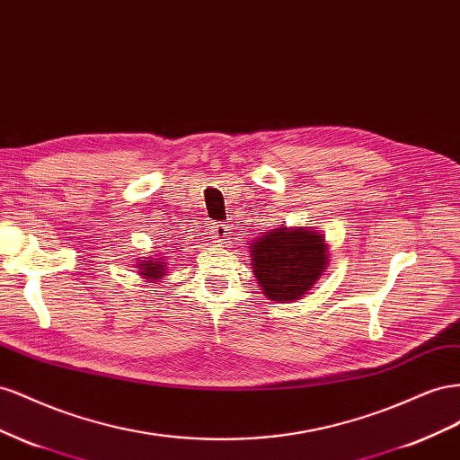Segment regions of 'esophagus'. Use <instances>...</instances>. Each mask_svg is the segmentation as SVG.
<instances>
[{"label": "esophagus", "mask_w": 460, "mask_h": 460, "mask_svg": "<svg viewBox=\"0 0 460 460\" xmlns=\"http://www.w3.org/2000/svg\"><path fill=\"white\" fill-rule=\"evenodd\" d=\"M212 233L217 243H223L229 237V227L223 226V223H212Z\"/></svg>", "instance_id": "1"}]
</instances>
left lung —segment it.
<instances>
[{
    "label": "left lung",
    "instance_id": "1",
    "mask_svg": "<svg viewBox=\"0 0 460 460\" xmlns=\"http://www.w3.org/2000/svg\"><path fill=\"white\" fill-rule=\"evenodd\" d=\"M252 268L270 300H298L327 266V246L308 229H271L252 243Z\"/></svg>",
    "mask_w": 460,
    "mask_h": 460
}]
</instances>
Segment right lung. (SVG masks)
Wrapping results in <instances>:
<instances>
[{
  "label": "right lung",
  "instance_id": "1",
  "mask_svg": "<svg viewBox=\"0 0 460 460\" xmlns=\"http://www.w3.org/2000/svg\"><path fill=\"white\" fill-rule=\"evenodd\" d=\"M140 273H142L146 279H162V275H164L165 271H164L162 261L144 260L142 264H140Z\"/></svg>",
  "mask_w": 460,
  "mask_h": 460
}]
</instances>
